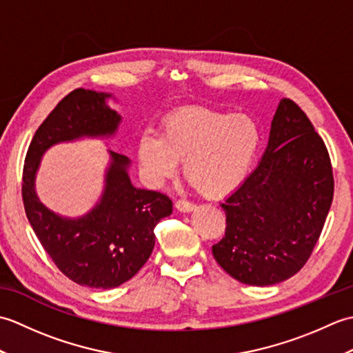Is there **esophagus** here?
I'll use <instances>...</instances> for the list:
<instances>
[{"instance_id":"34e87169","label":"esophagus","mask_w":353,"mask_h":353,"mask_svg":"<svg viewBox=\"0 0 353 353\" xmlns=\"http://www.w3.org/2000/svg\"><path fill=\"white\" fill-rule=\"evenodd\" d=\"M176 209H177V211H181V212H191V211H194V209H196V205H192V203H190V201H185V200H177L176 201Z\"/></svg>"}]
</instances>
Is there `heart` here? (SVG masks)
<instances>
[{"mask_svg":"<svg viewBox=\"0 0 353 353\" xmlns=\"http://www.w3.org/2000/svg\"><path fill=\"white\" fill-rule=\"evenodd\" d=\"M261 145L256 119L208 108H188L168 115L162 134L142 133L138 159L147 179L161 185L183 163L186 181L206 199H221L241 185Z\"/></svg>","mask_w":353,"mask_h":353,"instance_id":"b5f03b06","label":"heart"}]
</instances>
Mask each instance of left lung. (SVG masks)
I'll return each instance as SVG.
<instances>
[{"label": "left lung", "instance_id": "1", "mask_svg": "<svg viewBox=\"0 0 353 353\" xmlns=\"http://www.w3.org/2000/svg\"><path fill=\"white\" fill-rule=\"evenodd\" d=\"M334 197L323 139L294 101L281 100L258 167L223 201L226 232L212 254L234 279L287 281L310 259Z\"/></svg>", "mask_w": 353, "mask_h": 353}]
</instances>
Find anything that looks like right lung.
I'll use <instances>...</instances> for the list:
<instances>
[{
	"label": "right lung",
	"instance_id": "1",
	"mask_svg": "<svg viewBox=\"0 0 353 353\" xmlns=\"http://www.w3.org/2000/svg\"><path fill=\"white\" fill-rule=\"evenodd\" d=\"M110 94L89 89L70 92L36 130L22 172L27 219L42 247L61 272L89 288H115L137 274L154 247V228L172 212L162 192L134 188L127 168L130 159L109 150L101 199L79 219H65L45 206L34 191L42 154L59 142L109 138L121 117L110 109Z\"/></svg>",
	"mask_w": 353,
	"mask_h": 353
}]
</instances>
